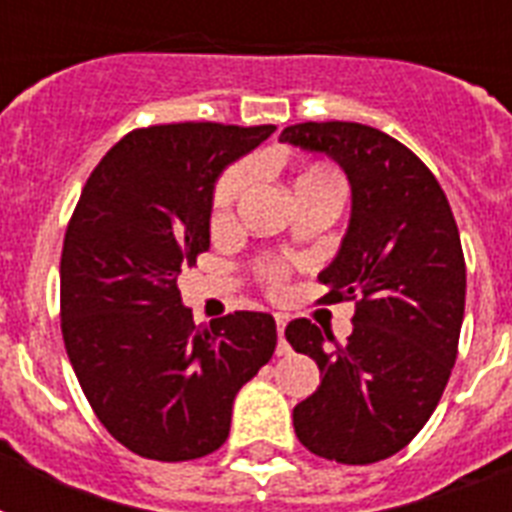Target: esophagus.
I'll return each mask as SVG.
<instances>
[{
    "label": "esophagus",
    "mask_w": 512,
    "mask_h": 512,
    "mask_svg": "<svg viewBox=\"0 0 512 512\" xmlns=\"http://www.w3.org/2000/svg\"><path fill=\"white\" fill-rule=\"evenodd\" d=\"M284 328H286V318L284 315H276V331H278L276 352L278 355H286V352H289V344H286V339H284Z\"/></svg>",
    "instance_id": "esophagus-1"
}]
</instances>
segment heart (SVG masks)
<instances>
[{"instance_id": "heart-1", "label": "heart", "mask_w": 512, "mask_h": 512, "mask_svg": "<svg viewBox=\"0 0 512 512\" xmlns=\"http://www.w3.org/2000/svg\"><path fill=\"white\" fill-rule=\"evenodd\" d=\"M257 176V165L252 160L236 162L231 168L218 178V184H215L213 191V226L223 228L228 226L236 215V207L244 199L252 184H255ZM294 186V197L307 199L313 197V194H321V191H334V194H342V178L336 176L334 170L326 168V165H307L294 176L292 181ZM260 276L268 284V289H281L289 276V270H286L284 263H273V260H265L260 263Z\"/></svg>"}]
</instances>
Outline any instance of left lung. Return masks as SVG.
Returning a JSON list of instances; mask_svg holds the SVG:
<instances>
[{
    "label": "left lung",
    "mask_w": 512,
    "mask_h": 512,
    "mask_svg": "<svg viewBox=\"0 0 512 512\" xmlns=\"http://www.w3.org/2000/svg\"><path fill=\"white\" fill-rule=\"evenodd\" d=\"M281 141L334 157L352 186L350 228L318 276V302H355L352 334L339 344L307 318L286 326L323 376L294 407V431L318 458L378 463L413 442L450 381L465 313L458 223L421 157L378 128L310 120Z\"/></svg>",
    "instance_id": "1"
}]
</instances>
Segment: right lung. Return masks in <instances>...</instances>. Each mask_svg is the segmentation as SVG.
<instances>
[{"label":"right lung","instance_id":"add662e5","mask_svg":"<svg viewBox=\"0 0 512 512\" xmlns=\"http://www.w3.org/2000/svg\"><path fill=\"white\" fill-rule=\"evenodd\" d=\"M276 126L168 123L126 134L91 170L65 231L60 326L99 423L149 460L205 458L236 392L276 350L268 313L197 326L178 278L210 249L213 189Z\"/></svg>","mask_w":512,"mask_h":512}]
</instances>
